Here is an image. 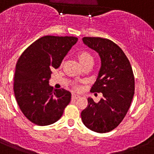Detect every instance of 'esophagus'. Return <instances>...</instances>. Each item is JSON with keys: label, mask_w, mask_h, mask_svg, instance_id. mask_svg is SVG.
<instances>
[{"label": "esophagus", "mask_w": 154, "mask_h": 154, "mask_svg": "<svg viewBox=\"0 0 154 154\" xmlns=\"http://www.w3.org/2000/svg\"><path fill=\"white\" fill-rule=\"evenodd\" d=\"M79 97H80V96H79V95H77V94H72V99H79Z\"/></svg>", "instance_id": "1"}]
</instances>
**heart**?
Instances as JSON below:
<instances>
[{
	"mask_svg": "<svg viewBox=\"0 0 154 154\" xmlns=\"http://www.w3.org/2000/svg\"><path fill=\"white\" fill-rule=\"evenodd\" d=\"M77 58L79 60V63L83 66L90 64V63H93V56H92L91 54L90 53L86 51L80 52L77 55Z\"/></svg>",
	"mask_w": 154,
	"mask_h": 154,
	"instance_id": "b5f03b06",
	"label": "heart"
}]
</instances>
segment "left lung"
<instances>
[{
    "instance_id": "1",
    "label": "left lung",
    "mask_w": 154,
    "mask_h": 154,
    "mask_svg": "<svg viewBox=\"0 0 154 154\" xmlns=\"http://www.w3.org/2000/svg\"><path fill=\"white\" fill-rule=\"evenodd\" d=\"M82 41L100 58V69L90 91L101 93L103 98L98 103L88 98L82 119L91 131L107 133L121 123L130 108L135 89L132 67L122 50L112 41L97 37Z\"/></svg>"
}]
</instances>
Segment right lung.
Returning a JSON list of instances; mask_svg holds the SVG:
<instances>
[{
  "label": "right lung",
  "instance_id": "obj_1",
  "mask_svg": "<svg viewBox=\"0 0 154 154\" xmlns=\"http://www.w3.org/2000/svg\"><path fill=\"white\" fill-rule=\"evenodd\" d=\"M77 41L72 36H44L32 43L19 58L14 77V93L20 110L34 124H53L70 102V92L53 90L49 79L51 69L59 67Z\"/></svg>",
  "mask_w": 154,
  "mask_h": 154
}]
</instances>
